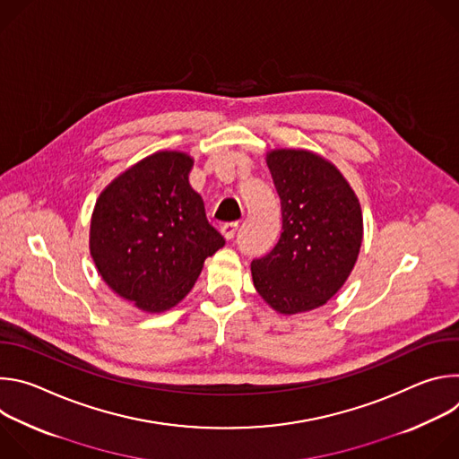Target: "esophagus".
Here are the masks:
<instances>
[{
    "label": "esophagus",
    "instance_id": "esophagus-1",
    "mask_svg": "<svg viewBox=\"0 0 459 459\" xmlns=\"http://www.w3.org/2000/svg\"><path fill=\"white\" fill-rule=\"evenodd\" d=\"M238 221H229V223H223L221 225V234L225 236V239H232L236 236V230H238Z\"/></svg>",
    "mask_w": 459,
    "mask_h": 459
}]
</instances>
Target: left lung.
I'll list each match as a JSON object with an SVG mask.
<instances>
[{"label": "left lung", "mask_w": 459, "mask_h": 459, "mask_svg": "<svg viewBox=\"0 0 459 459\" xmlns=\"http://www.w3.org/2000/svg\"><path fill=\"white\" fill-rule=\"evenodd\" d=\"M281 200V236L250 264L254 287L274 310L317 308L347 281L363 239L359 202L340 170L308 151L267 154Z\"/></svg>", "instance_id": "1"}]
</instances>
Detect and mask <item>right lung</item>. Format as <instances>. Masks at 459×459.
<instances>
[{
	"mask_svg": "<svg viewBox=\"0 0 459 459\" xmlns=\"http://www.w3.org/2000/svg\"><path fill=\"white\" fill-rule=\"evenodd\" d=\"M190 169L183 152H156L117 176L94 207L91 254L101 278L147 312L179 303L225 245L188 185Z\"/></svg>",
	"mask_w": 459,
	"mask_h": 459,
	"instance_id": "right-lung-1",
	"label": "right lung"
}]
</instances>
